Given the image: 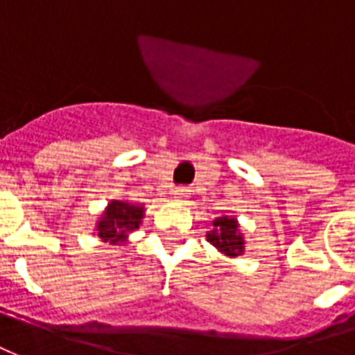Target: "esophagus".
<instances>
[{
	"label": "esophagus",
	"instance_id": "esophagus-1",
	"mask_svg": "<svg viewBox=\"0 0 355 355\" xmlns=\"http://www.w3.org/2000/svg\"><path fill=\"white\" fill-rule=\"evenodd\" d=\"M187 194H189V189L183 187V185H181V187H175L174 189V198L183 200V198H185V196H187Z\"/></svg>",
	"mask_w": 355,
	"mask_h": 355
}]
</instances>
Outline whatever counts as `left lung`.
<instances>
[{
    "label": "left lung",
    "instance_id": "1",
    "mask_svg": "<svg viewBox=\"0 0 355 355\" xmlns=\"http://www.w3.org/2000/svg\"><path fill=\"white\" fill-rule=\"evenodd\" d=\"M215 230L207 234V241L217 247L226 257H238L243 252V238L238 232V223L234 218L218 217L215 218Z\"/></svg>",
    "mask_w": 355,
    "mask_h": 355
}]
</instances>
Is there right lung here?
<instances>
[{"label": "right lung", "instance_id": "1", "mask_svg": "<svg viewBox=\"0 0 355 355\" xmlns=\"http://www.w3.org/2000/svg\"><path fill=\"white\" fill-rule=\"evenodd\" d=\"M144 215V209L138 206H130L127 202H112L106 209L105 217L98 220V236L105 241H123L127 234L137 230L140 226V218Z\"/></svg>", "mask_w": 355, "mask_h": 355}]
</instances>
